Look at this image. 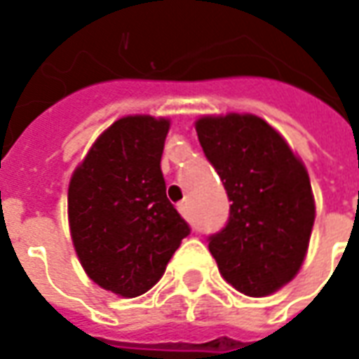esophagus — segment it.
<instances>
[{
    "label": "esophagus",
    "instance_id": "obj_1",
    "mask_svg": "<svg viewBox=\"0 0 359 359\" xmlns=\"http://www.w3.org/2000/svg\"><path fill=\"white\" fill-rule=\"evenodd\" d=\"M179 212L182 217H188V204L187 202H182V204H179Z\"/></svg>",
    "mask_w": 359,
    "mask_h": 359
}]
</instances>
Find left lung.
Wrapping results in <instances>:
<instances>
[{
	"instance_id": "1",
	"label": "left lung",
	"mask_w": 359,
	"mask_h": 359,
	"mask_svg": "<svg viewBox=\"0 0 359 359\" xmlns=\"http://www.w3.org/2000/svg\"><path fill=\"white\" fill-rule=\"evenodd\" d=\"M194 128L231 200L229 222L210 237L219 274L245 295H272L307 257L315 223L309 172L284 136L257 114H208Z\"/></svg>"
}]
</instances>
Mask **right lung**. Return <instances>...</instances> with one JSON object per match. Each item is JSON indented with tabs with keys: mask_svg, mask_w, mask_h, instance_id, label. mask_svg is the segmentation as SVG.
Listing matches in <instances>:
<instances>
[{
	"mask_svg": "<svg viewBox=\"0 0 359 359\" xmlns=\"http://www.w3.org/2000/svg\"><path fill=\"white\" fill-rule=\"evenodd\" d=\"M169 128L163 116H122L95 140L69 180L75 255L95 284L120 297L151 290L190 233L161 172Z\"/></svg>",
	"mask_w": 359,
	"mask_h": 359,
	"instance_id": "add662e5",
	"label": "right lung"
}]
</instances>
